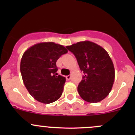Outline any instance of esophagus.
<instances>
[{"label": "esophagus", "mask_w": 135, "mask_h": 135, "mask_svg": "<svg viewBox=\"0 0 135 135\" xmlns=\"http://www.w3.org/2000/svg\"><path fill=\"white\" fill-rule=\"evenodd\" d=\"M66 80H70V79H71V76H70V75L66 76Z\"/></svg>", "instance_id": "1"}]
</instances>
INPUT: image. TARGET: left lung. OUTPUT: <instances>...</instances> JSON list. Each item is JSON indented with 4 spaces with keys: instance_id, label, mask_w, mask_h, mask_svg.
<instances>
[{
    "instance_id": "8db88e82",
    "label": "left lung",
    "mask_w": 135,
    "mask_h": 135,
    "mask_svg": "<svg viewBox=\"0 0 135 135\" xmlns=\"http://www.w3.org/2000/svg\"><path fill=\"white\" fill-rule=\"evenodd\" d=\"M66 47L75 55L80 70L84 73L78 86L80 96L91 103L105 99L115 78L114 64L108 52L99 45L88 40Z\"/></svg>"
}]
</instances>
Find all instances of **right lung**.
<instances>
[{"label":"right lung","instance_id":"right-lung-1","mask_svg":"<svg viewBox=\"0 0 135 135\" xmlns=\"http://www.w3.org/2000/svg\"><path fill=\"white\" fill-rule=\"evenodd\" d=\"M68 50L54 42H40L27 49L20 64L24 85L30 95L44 104L61 97L66 79L58 75L56 62Z\"/></svg>","mask_w":135,"mask_h":135}]
</instances>
